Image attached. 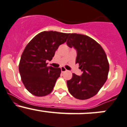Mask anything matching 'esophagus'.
I'll list each match as a JSON object with an SVG mask.
<instances>
[{"label":"esophagus","instance_id":"esophagus-1","mask_svg":"<svg viewBox=\"0 0 127 127\" xmlns=\"http://www.w3.org/2000/svg\"><path fill=\"white\" fill-rule=\"evenodd\" d=\"M61 72H65L67 71L66 69L64 67H61Z\"/></svg>","mask_w":127,"mask_h":127}]
</instances>
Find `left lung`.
Wrapping results in <instances>:
<instances>
[{"mask_svg": "<svg viewBox=\"0 0 127 127\" xmlns=\"http://www.w3.org/2000/svg\"><path fill=\"white\" fill-rule=\"evenodd\" d=\"M67 45L77 50L76 63L83 72L81 75L72 74L67 81L69 93L75 98L86 100L97 94L107 80L109 63L100 45L86 35L69 34Z\"/></svg>", "mask_w": 127, "mask_h": 127, "instance_id": "left-lung-1", "label": "left lung"}]
</instances>
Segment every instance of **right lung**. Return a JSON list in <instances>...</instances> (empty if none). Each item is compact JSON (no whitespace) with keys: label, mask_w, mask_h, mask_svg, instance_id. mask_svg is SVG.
I'll list each match as a JSON object with an SVG mask.
<instances>
[{"label":"right lung","mask_w":127,"mask_h":127,"mask_svg":"<svg viewBox=\"0 0 127 127\" xmlns=\"http://www.w3.org/2000/svg\"><path fill=\"white\" fill-rule=\"evenodd\" d=\"M69 33L42 32L25 47L21 55L19 70L25 88L33 95L42 97L52 91L61 69L48 67L58 47L64 43Z\"/></svg>","instance_id":"obj_1"}]
</instances>
